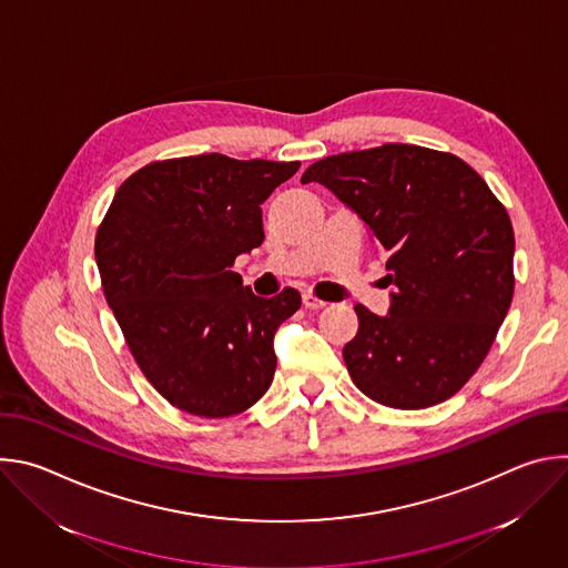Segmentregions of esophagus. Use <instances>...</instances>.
<instances>
[{"label":"esophagus","instance_id":"obj_1","mask_svg":"<svg viewBox=\"0 0 568 568\" xmlns=\"http://www.w3.org/2000/svg\"><path fill=\"white\" fill-rule=\"evenodd\" d=\"M303 305H305V307H310V310H321L323 305H326V301L318 298V296H314L312 292H305V294H303Z\"/></svg>","mask_w":568,"mask_h":568}]
</instances>
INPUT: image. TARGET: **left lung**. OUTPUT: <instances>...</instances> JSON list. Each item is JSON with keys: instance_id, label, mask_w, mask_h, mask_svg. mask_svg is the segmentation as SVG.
Segmentation results:
<instances>
[{"instance_id": "obj_1", "label": "left lung", "mask_w": 568, "mask_h": 568, "mask_svg": "<svg viewBox=\"0 0 568 568\" xmlns=\"http://www.w3.org/2000/svg\"><path fill=\"white\" fill-rule=\"evenodd\" d=\"M353 209L386 254V316L357 303L344 346L355 386L390 409L458 393L488 355L515 292L506 206L452 152L384 143L318 159L303 173Z\"/></svg>"}]
</instances>
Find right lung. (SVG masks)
Wrapping results in <instances>:
<instances>
[{
	"label": "right lung",
	"mask_w": 568,
	"mask_h": 568,
	"mask_svg": "<svg viewBox=\"0 0 568 568\" xmlns=\"http://www.w3.org/2000/svg\"><path fill=\"white\" fill-rule=\"evenodd\" d=\"M298 166L217 152L152 161L121 184L99 226L97 265L125 344L186 414H242L274 379V333L301 294L261 298L231 267L263 245L261 204Z\"/></svg>",
	"instance_id": "add662e5"
}]
</instances>
